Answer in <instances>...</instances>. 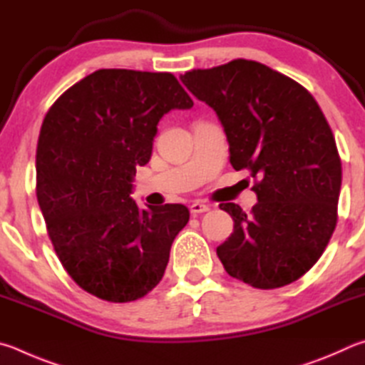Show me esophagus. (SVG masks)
Returning <instances> with one entry per match:
<instances>
[{
  "label": "esophagus",
  "instance_id": "34e87169",
  "mask_svg": "<svg viewBox=\"0 0 365 365\" xmlns=\"http://www.w3.org/2000/svg\"><path fill=\"white\" fill-rule=\"evenodd\" d=\"M189 210H190V213H192L194 216H197V215H200V213H205V212H208L210 207H208V205H205V203L194 202L192 205L189 207Z\"/></svg>",
  "mask_w": 365,
  "mask_h": 365
}]
</instances>
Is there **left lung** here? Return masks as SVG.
<instances>
[{
    "instance_id": "1",
    "label": "left lung",
    "mask_w": 365,
    "mask_h": 365,
    "mask_svg": "<svg viewBox=\"0 0 365 365\" xmlns=\"http://www.w3.org/2000/svg\"><path fill=\"white\" fill-rule=\"evenodd\" d=\"M181 80L218 113L235 171L253 178L258 203H221L234 232L216 248L229 276L271 290L304 276L338 220L341 160L321 107L304 86L264 63L234 59Z\"/></svg>"
}]
</instances>
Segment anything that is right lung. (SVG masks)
Segmentation results:
<instances>
[{
  "mask_svg": "<svg viewBox=\"0 0 365 365\" xmlns=\"http://www.w3.org/2000/svg\"><path fill=\"white\" fill-rule=\"evenodd\" d=\"M194 106L168 72L101 68L61 94L36 145V197L57 258L83 290L110 303L145 297L162 280L189 210L131 200L160 118Z\"/></svg>",
  "mask_w": 365,
  "mask_h": 365,
  "instance_id": "add662e5",
  "label": "right lung"
}]
</instances>
